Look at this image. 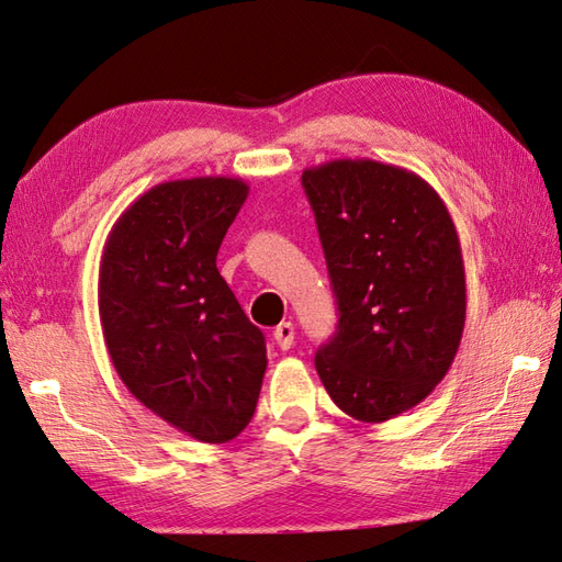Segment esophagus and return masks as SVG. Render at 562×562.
Returning <instances> with one entry per match:
<instances>
[{
  "label": "esophagus",
  "instance_id": "obj_1",
  "mask_svg": "<svg viewBox=\"0 0 562 562\" xmlns=\"http://www.w3.org/2000/svg\"><path fill=\"white\" fill-rule=\"evenodd\" d=\"M293 339H295V327L291 322H281L277 331H273V341H277V346L281 348V351H289V348L293 346Z\"/></svg>",
  "mask_w": 562,
  "mask_h": 562
}]
</instances>
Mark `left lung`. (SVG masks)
I'll use <instances>...</instances> for the list:
<instances>
[{
  "label": "left lung",
  "instance_id": "obj_1",
  "mask_svg": "<svg viewBox=\"0 0 562 562\" xmlns=\"http://www.w3.org/2000/svg\"><path fill=\"white\" fill-rule=\"evenodd\" d=\"M339 305L315 356L331 402L384 423L447 375L467 319L459 235L440 194L416 172L370 158L303 170Z\"/></svg>",
  "mask_w": 562,
  "mask_h": 562
}]
</instances>
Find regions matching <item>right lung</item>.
<instances>
[{"instance_id":"obj_1","label":"right lung","mask_w":562,"mask_h":562,"mask_svg":"<svg viewBox=\"0 0 562 562\" xmlns=\"http://www.w3.org/2000/svg\"><path fill=\"white\" fill-rule=\"evenodd\" d=\"M249 194L240 178L160 182L122 211L98 271L112 366L139 402L190 438L228 442L255 416L267 346L216 269Z\"/></svg>"}]
</instances>
